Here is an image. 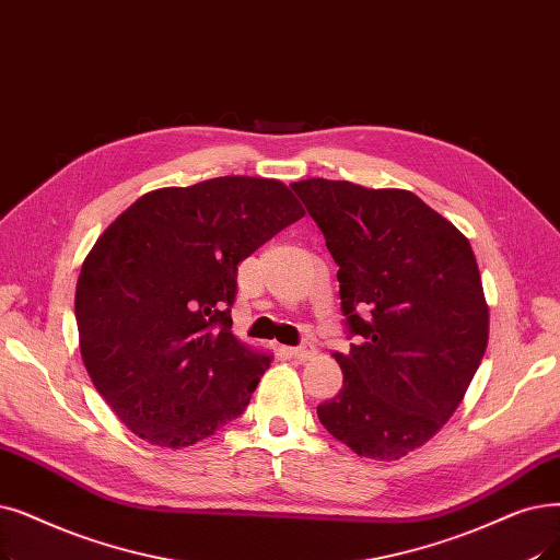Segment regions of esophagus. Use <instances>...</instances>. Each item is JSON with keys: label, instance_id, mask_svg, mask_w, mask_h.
<instances>
[{"label": "esophagus", "instance_id": "1", "mask_svg": "<svg viewBox=\"0 0 560 560\" xmlns=\"http://www.w3.org/2000/svg\"><path fill=\"white\" fill-rule=\"evenodd\" d=\"M290 354H293V357L300 359V361H306V359H311V357L315 354V348L308 346V343H304V346H298V348H290Z\"/></svg>", "mask_w": 560, "mask_h": 560}]
</instances>
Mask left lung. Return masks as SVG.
<instances>
[{"label": "left lung", "instance_id": "8db88e82", "mask_svg": "<svg viewBox=\"0 0 560 560\" xmlns=\"http://www.w3.org/2000/svg\"><path fill=\"white\" fill-rule=\"evenodd\" d=\"M338 265L354 343L343 388L318 405L338 442L398 459L453 417L488 348L490 311L469 240L407 189L308 178L290 185Z\"/></svg>", "mask_w": 560, "mask_h": 560}]
</instances>
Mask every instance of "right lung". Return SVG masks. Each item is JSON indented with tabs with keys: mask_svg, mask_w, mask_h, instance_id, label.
I'll return each mask as SVG.
<instances>
[{
	"mask_svg": "<svg viewBox=\"0 0 560 560\" xmlns=\"http://www.w3.org/2000/svg\"><path fill=\"white\" fill-rule=\"evenodd\" d=\"M302 217L281 180L224 176L143 194L95 240L75 293L80 352L143 442L185 448L245 411L272 354L231 331L237 262Z\"/></svg>",
	"mask_w": 560,
	"mask_h": 560,
	"instance_id": "right-lung-1",
	"label": "right lung"
}]
</instances>
